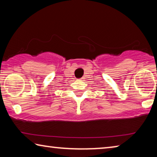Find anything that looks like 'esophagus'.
Instances as JSON below:
<instances>
[{
  "label": "esophagus",
  "instance_id": "34e87169",
  "mask_svg": "<svg viewBox=\"0 0 157 157\" xmlns=\"http://www.w3.org/2000/svg\"><path fill=\"white\" fill-rule=\"evenodd\" d=\"M80 79H81V80H83V79H84V78H80Z\"/></svg>",
  "mask_w": 157,
  "mask_h": 157
}]
</instances>
